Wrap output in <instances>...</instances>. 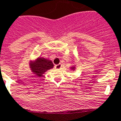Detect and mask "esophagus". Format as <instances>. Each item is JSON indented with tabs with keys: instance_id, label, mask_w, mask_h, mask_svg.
<instances>
[{
	"instance_id": "esophagus-1",
	"label": "esophagus",
	"mask_w": 121,
	"mask_h": 121,
	"mask_svg": "<svg viewBox=\"0 0 121 121\" xmlns=\"http://www.w3.org/2000/svg\"><path fill=\"white\" fill-rule=\"evenodd\" d=\"M55 69H60L61 67V64H59V65H55Z\"/></svg>"
}]
</instances>
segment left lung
Returning a JSON list of instances; mask_svg holds the SVG:
<instances>
[{"mask_svg":"<svg viewBox=\"0 0 121 121\" xmlns=\"http://www.w3.org/2000/svg\"><path fill=\"white\" fill-rule=\"evenodd\" d=\"M70 70H72V71H74V70H75V69H76V65L75 64V65H73L72 66H70Z\"/></svg>","mask_w":121,"mask_h":121,"instance_id":"8db88e82","label":"left lung"}]
</instances>
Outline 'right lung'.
<instances>
[{
	"mask_svg": "<svg viewBox=\"0 0 121 121\" xmlns=\"http://www.w3.org/2000/svg\"><path fill=\"white\" fill-rule=\"evenodd\" d=\"M29 66L32 73L39 77L48 70L54 67L52 61L49 59L39 56L37 58H31L29 60Z\"/></svg>",
	"mask_w": 121,
	"mask_h": 121,
	"instance_id": "1",
	"label": "right lung"
}]
</instances>
